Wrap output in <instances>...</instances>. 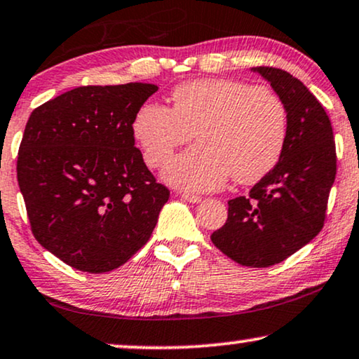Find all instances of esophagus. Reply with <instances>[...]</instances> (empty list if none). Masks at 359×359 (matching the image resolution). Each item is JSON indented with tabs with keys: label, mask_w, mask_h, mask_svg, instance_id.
Segmentation results:
<instances>
[{
	"label": "esophagus",
	"mask_w": 359,
	"mask_h": 359,
	"mask_svg": "<svg viewBox=\"0 0 359 359\" xmlns=\"http://www.w3.org/2000/svg\"><path fill=\"white\" fill-rule=\"evenodd\" d=\"M181 198L189 203H199L203 199L201 196H198V194H191V193H181Z\"/></svg>",
	"instance_id": "34e87169"
}]
</instances>
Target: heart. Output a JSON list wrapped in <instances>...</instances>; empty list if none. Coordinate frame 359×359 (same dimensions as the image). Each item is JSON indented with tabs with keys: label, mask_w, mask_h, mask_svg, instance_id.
<instances>
[{
	"label": "heart",
	"mask_w": 359,
	"mask_h": 359,
	"mask_svg": "<svg viewBox=\"0 0 359 359\" xmlns=\"http://www.w3.org/2000/svg\"><path fill=\"white\" fill-rule=\"evenodd\" d=\"M133 133L150 168H163L196 133L201 143L176 158L165 178L178 188L211 191L231 176L239 184H254L271 173L285 150L288 114L267 88L208 79L176 87L173 109L140 107Z\"/></svg>",
	"instance_id": "1"
}]
</instances>
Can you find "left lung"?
Listing matches in <instances>:
<instances>
[{"label": "left lung", "mask_w": 359, "mask_h": 359, "mask_svg": "<svg viewBox=\"0 0 359 359\" xmlns=\"http://www.w3.org/2000/svg\"><path fill=\"white\" fill-rule=\"evenodd\" d=\"M287 107L288 137L278 165L250 189L227 201V219L211 234L227 257L248 267L280 264L325 226L337 176V147L323 105L290 74L254 69Z\"/></svg>", "instance_id": "left-lung-1"}]
</instances>
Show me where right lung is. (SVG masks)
<instances>
[{
	"instance_id": "add662e5",
	"label": "right lung",
	"mask_w": 359,
	"mask_h": 359,
	"mask_svg": "<svg viewBox=\"0 0 359 359\" xmlns=\"http://www.w3.org/2000/svg\"><path fill=\"white\" fill-rule=\"evenodd\" d=\"M155 83L83 86L32 110L18 184L36 241L77 271H114L150 239L170 189L135 147Z\"/></svg>"
}]
</instances>
